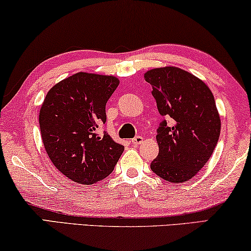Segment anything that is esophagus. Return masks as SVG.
Returning <instances> with one entry per match:
<instances>
[{
  "label": "esophagus",
  "instance_id": "esophagus-1",
  "mask_svg": "<svg viewBox=\"0 0 251 251\" xmlns=\"http://www.w3.org/2000/svg\"><path fill=\"white\" fill-rule=\"evenodd\" d=\"M132 143L134 144V146H139V144L143 143V136H135L132 140Z\"/></svg>",
  "mask_w": 251,
  "mask_h": 251
}]
</instances>
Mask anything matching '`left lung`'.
Here are the masks:
<instances>
[{"label": "left lung", "instance_id": "8db88e82", "mask_svg": "<svg viewBox=\"0 0 251 251\" xmlns=\"http://www.w3.org/2000/svg\"><path fill=\"white\" fill-rule=\"evenodd\" d=\"M144 79L152 86L159 114L171 119L160 123L159 153L150 167L165 181H189L209 160L220 137L214 95L202 80L177 67L148 70Z\"/></svg>", "mask_w": 251, "mask_h": 251}]
</instances>
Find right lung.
Listing matches in <instances>:
<instances>
[{"label": "right lung", "instance_id": "add662e5", "mask_svg": "<svg viewBox=\"0 0 251 251\" xmlns=\"http://www.w3.org/2000/svg\"><path fill=\"white\" fill-rule=\"evenodd\" d=\"M119 85L115 76L77 73L56 83L40 109V127L49 158L60 173L84 185L110 174L124 147L107 133H95L105 123V104Z\"/></svg>", "mask_w": 251, "mask_h": 251}]
</instances>
